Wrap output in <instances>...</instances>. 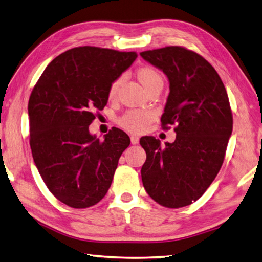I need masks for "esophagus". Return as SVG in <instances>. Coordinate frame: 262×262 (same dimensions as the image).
I'll return each instance as SVG.
<instances>
[{
  "label": "esophagus",
  "instance_id": "34e87169",
  "mask_svg": "<svg viewBox=\"0 0 262 262\" xmlns=\"http://www.w3.org/2000/svg\"><path fill=\"white\" fill-rule=\"evenodd\" d=\"M130 138H131V143L134 144V145H137V144L139 143V137H138V136L132 135V136L130 137Z\"/></svg>",
  "mask_w": 262,
  "mask_h": 262
}]
</instances>
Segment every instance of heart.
<instances>
[{
    "instance_id": "heart-1",
    "label": "heart",
    "mask_w": 262,
    "mask_h": 262,
    "mask_svg": "<svg viewBox=\"0 0 262 262\" xmlns=\"http://www.w3.org/2000/svg\"><path fill=\"white\" fill-rule=\"evenodd\" d=\"M137 78L146 91L152 89V87L163 85V77L157 69L153 67H141L137 70ZM122 82V78H117L116 80L112 82L108 90L109 99H114L117 94L118 87ZM154 114L149 110L141 109H132L128 110L123 116L119 118V124L125 130L131 132H144L148 127L154 119Z\"/></svg>"
}]
</instances>
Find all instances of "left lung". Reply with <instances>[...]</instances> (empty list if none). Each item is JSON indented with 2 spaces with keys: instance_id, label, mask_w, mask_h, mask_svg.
Here are the masks:
<instances>
[{
  "instance_id": "left-lung-1",
  "label": "left lung",
  "mask_w": 262,
  "mask_h": 262,
  "mask_svg": "<svg viewBox=\"0 0 262 262\" xmlns=\"http://www.w3.org/2000/svg\"><path fill=\"white\" fill-rule=\"evenodd\" d=\"M140 56L167 75L170 93L161 125H176L175 141L163 147L154 137L140 138L146 152L141 180L158 204L184 207L205 193L222 167L232 132L226 87L203 56L184 47L146 50Z\"/></svg>"
}]
</instances>
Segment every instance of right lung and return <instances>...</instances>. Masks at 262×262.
<instances>
[{"label":"right lung","instance_id":"add662e5","mask_svg":"<svg viewBox=\"0 0 262 262\" xmlns=\"http://www.w3.org/2000/svg\"><path fill=\"white\" fill-rule=\"evenodd\" d=\"M136 58V52L69 49L48 64L32 91V157L48 190L72 208L91 207L103 198L130 145L117 127L100 140L89 126L107 104L109 86Z\"/></svg>","mask_w":262,"mask_h":262}]
</instances>
